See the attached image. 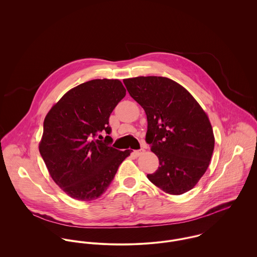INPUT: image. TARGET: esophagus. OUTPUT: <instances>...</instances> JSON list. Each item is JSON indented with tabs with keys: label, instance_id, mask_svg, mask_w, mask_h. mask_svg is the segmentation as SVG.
I'll return each instance as SVG.
<instances>
[{
	"label": "esophagus",
	"instance_id": "obj_1",
	"mask_svg": "<svg viewBox=\"0 0 257 257\" xmlns=\"http://www.w3.org/2000/svg\"><path fill=\"white\" fill-rule=\"evenodd\" d=\"M144 153V149H140V150H137V151H134L133 154L136 156V157H140Z\"/></svg>",
	"mask_w": 257,
	"mask_h": 257
}]
</instances>
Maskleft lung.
I'll use <instances>...</instances> for the list:
<instances>
[{
    "mask_svg": "<svg viewBox=\"0 0 257 257\" xmlns=\"http://www.w3.org/2000/svg\"><path fill=\"white\" fill-rule=\"evenodd\" d=\"M123 83L146 112V142L160 161L147 177L169 194L189 191L207 171L214 151L208 116L188 90L169 78L137 77Z\"/></svg>",
    "mask_w": 257,
    "mask_h": 257,
    "instance_id": "1",
    "label": "left lung"
}]
</instances>
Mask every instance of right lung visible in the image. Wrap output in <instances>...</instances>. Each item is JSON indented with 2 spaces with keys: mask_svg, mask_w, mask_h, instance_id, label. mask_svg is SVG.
Masks as SVG:
<instances>
[{
  "mask_svg": "<svg viewBox=\"0 0 257 257\" xmlns=\"http://www.w3.org/2000/svg\"><path fill=\"white\" fill-rule=\"evenodd\" d=\"M126 89L119 80H91L66 92L47 113L40 155L58 186L81 201L98 198L130 155L110 146L109 116ZM99 138L97 139V137Z\"/></svg>",
  "mask_w": 257,
  "mask_h": 257,
  "instance_id": "1",
  "label": "right lung"
}]
</instances>
